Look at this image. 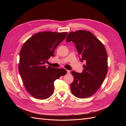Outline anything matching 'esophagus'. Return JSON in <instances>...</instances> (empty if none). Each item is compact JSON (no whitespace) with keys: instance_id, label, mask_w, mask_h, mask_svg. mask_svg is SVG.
<instances>
[{"instance_id":"34e87169","label":"esophagus","mask_w":126,"mask_h":126,"mask_svg":"<svg viewBox=\"0 0 126 126\" xmlns=\"http://www.w3.org/2000/svg\"><path fill=\"white\" fill-rule=\"evenodd\" d=\"M67 73L68 74H69L70 73V71L67 70Z\"/></svg>"}]
</instances>
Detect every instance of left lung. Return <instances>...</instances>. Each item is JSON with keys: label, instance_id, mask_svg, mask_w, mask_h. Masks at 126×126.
I'll return each mask as SVG.
<instances>
[{"label": "left lung", "instance_id": "8db88e82", "mask_svg": "<svg viewBox=\"0 0 126 126\" xmlns=\"http://www.w3.org/2000/svg\"><path fill=\"white\" fill-rule=\"evenodd\" d=\"M75 44L83 64L81 73L72 71L74 77L70 84L72 94L79 98L93 96L104 81L108 72L107 53L104 45L93 33L80 30L69 33L66 41Z\"/></svg>", "mask_w": 126, "mask_h": 126}]
</instances>
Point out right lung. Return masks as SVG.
Wrapping results in <instances>:
<instances>
[{
	"instance_id": "add662e5",
	"label": "right lung",
	"mask_w": 126,
	"mask_h": 126,
	"mask_svg": "<svg viewBox=\"0 0 126 126\" xmlns=\"http://www.w3.org/2000/svg\"><path fill=\"white\" fill-rule=\"evenodd\" d=\"M67 35V32H37L22 45L18 70L26 89L34 98L44 100L50 97L54 81L67 74L64 69L45 65Z\"/></svg>"
}]
</instances>
